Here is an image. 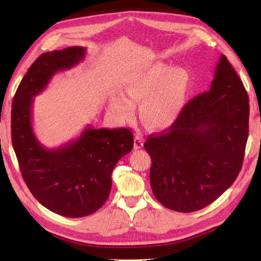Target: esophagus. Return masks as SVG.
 <instances>
[{
	"label": "esophagus",
	"instance_id": "34e87169",
	"mask_svg": "<svg viewBox=\"0 0 261 261\" xmlns=\"http://www.w3.org/2000/svg\"><path fill=\"white\" fill-rule=\"evenodd\" d=\"M143 146H144V139L141 138V137H139V136H136L135 137V140H134V147H135V149H140Z\"/></svg>",
	"mask_w": 261,
	"mask_h": 261
}]
</instances>
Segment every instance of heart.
<instances>
[{
  "instance_id": "obj_1",
  "label": "heart",
  "mask_w": 261,
  "mask_h": 261,
  "mask_svg": "<svg viewBox=\"0 0 261 261\" xmlns=\"http://www.w3.org/2000/svg\"><path fill=\"white\" fill-rule=\"evenodd\" d=\"M123 91L129 99L116 93L109 99V110L120 121L135 117V103H139V117L149 129L162 131L178 120L187 102L191 76L184 67L165 62H152L135 68L123 79Z\"/></svg>"
}]
</instances>
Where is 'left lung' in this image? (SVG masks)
Masks as SVG:
<instances>
[{
  "label": "left lung",
  "instance_id": "left-lung-1",
  "mask_svg": "<svg viewBox=\"0 0 261 261\" xmlns=\"http://www.w3.org/2000/svg\"><path fill=\"white\" fill-rule=\"evenodd\" d=\"M249 96L221 55L211 88L184 106L169 129L152 135L149 182L156 199L176 212L199 211L235 182L249 136Z\"/></svg>",
  "mask_w": 261,
  "mask_h": 261
}]
</instances>
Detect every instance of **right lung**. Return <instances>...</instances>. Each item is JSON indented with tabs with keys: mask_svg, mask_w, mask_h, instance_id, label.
I'll return each instance as SVG.
<instances>
[{
	"mask_svg": "<svg viewBox=\"0 0 261 261\" xmlns=\"http://www.w3.org/2000/svg\"><path fill=\"white\" fill-rule=\"evenodd\" d=\"M86 56L85 47L45 53L21 79L12 101L11 139L21 176L42 206L67 218L98 211L108 199L117 161L134 147L129 129H94L87 125L78 138L47 148L32 126L33 98L55 73L69 70Z\"/></svg>",
	"mask_w": 261,
	"mask_h": 261,
	"instance_id": "add662e5",
	"label": "right lung"
}]
</instances>
